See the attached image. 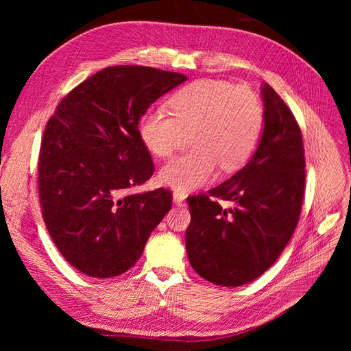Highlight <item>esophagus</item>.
<instances>
[{"label":"esophagus","mask_w":351,"mask_h":351,"mask_svg":"<svg viewBox=\"0 0 351 351\" xmlns=\"http://www.w3.org/2000/svg\"><path fill=\"white\" fill-rule=\"evenodd\" d=\"M173 199H174V204H177V205H184L186 195H184L183 192H178V190H176V192L173 193Z\"/></svg>","instance_id":"34e87169"}]
</instances>
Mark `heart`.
Listing matches in <instances>:
<instances>
[{
	"instance_id": "heart-1",
	"label": "heart",
	"mask_w": 351,
	"mask_h": 351,
	"mask_svg": "<svg viewBox=\"0 0 351 351\" xmlns=\"http://www.w3.org/2000/svg\"><path fill=\"white\" fill-rule=\"evenodd\" d=\"M173 115L152 110L143 114L139 134L151 154L167 158L192 134L195 147L174 158L159 171V180L176 190H193L214 177L217 167L236 171L258 147L265 112L259 97L244 84L202 79L169 99Z\"/></svg>"
}]
</instances>
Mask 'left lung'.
<instances>
[{"mask_svg":"<svg viewBox=\"0 0 351 351\" xmlns=\"http://www.w3.org/2000/svg\"><path fill=\"white\" fill-rule=\"evenodd\" d=\"M263 132L256 152L208 195L187 197L186 250L193 269L209 282L239 287L271 268L300 217L306 161L302 130L268 83L262 84ZM232 205L222 208L217 199Z\"/></svg>","mask_w":351,"mask_h":351,"instance_id":"obj_1","label":"left lung"}]
</instances>
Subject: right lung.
<instances>
[{"label":"right lung","instance_id":"right-lung-1","mask_svg":"<svg viewBox=\"0 0 351 351\" xmlns=\"http://www.w3.org/2000/svg\"><path fill=\"white\" fill-rule=\"evenodd\" d=\"M184 74L143 66L107 67L74 88L42 137L38 187L45 226L64 259L111 278L142 256L171 209L168 189L127 195L154 174L139 121Z\"/></svg>","mask_w":351,"mask_h":351}]
</instances>
